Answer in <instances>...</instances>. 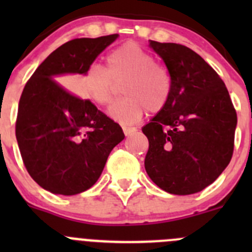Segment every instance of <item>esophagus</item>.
<instances>
[{"mask_svg":"<svg viewBox=\"0 0 252 252\" xmlns=\"http://www.w3.org/2000/svg\"><path fill=\"white\" fill-rule=\"evenodd\" d=\"M123 131L126 134V136H130L135 133L136 128L135 126H123Z\"/></svg>","mask_w":252,"mask_h":252,"instance_id":"obj_1","label":"esophagus"}]
</instances>
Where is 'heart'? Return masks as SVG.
I'll return each mask as SVG.
<instances>
[{"label":"heart","mask_w":252,"mask_h":252,"mask_svg":"<svg viewBox=\"0 0 252 252\" xmlns=\"http://www.w3.org/2000/svg\"><path fill=\"white\" fill-rule=\"evenodd\" d=\"M107 68L89 65L79 78V93L98 106L110 105L122 85L124 98L108 111L121 124L136 123L144 111L157 113L166 107L172 94V79L163 65L134 42L122 45L106 58Z\"/></svg>","instance_id":"b5f03b06"}]
</instances>
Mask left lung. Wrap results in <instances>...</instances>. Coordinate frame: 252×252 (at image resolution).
Returning <instances> with one entry per match:
<instances>
[{"mask_svg":"<svg viewBox=\"0 0 252 252\" xmlns=\"http://www.w3.org/2000/svg\"><path fill=\"white\" fill-rule=\"evenodd\" d=\"M150 46L166 63L172 94L142 128L149 139L145 169L169 194H195L232 159L236 111L224 81L191 48L152 40Z\"/></svg>","mask_w":252,"mask_h":252,"instance_id":"obj_1","label":"left lung"}]
</instances>
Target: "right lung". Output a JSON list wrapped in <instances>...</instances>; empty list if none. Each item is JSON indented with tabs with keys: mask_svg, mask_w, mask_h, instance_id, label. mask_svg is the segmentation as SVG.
<instances>
[{
	"mask_svg": "<svg viewBox=\"0 0 252 252\" xmlns=\"http://www.w3.org/2000/svg\"><path fill=\"white\" fill-rule=\"evenodd\" d=\"M118 34L65 42L37 67L23 89L16 136L30 177L53 194L90 189L112 149L124 139L118 123L61 85L56 78L81 73Z\"/></svg>",
	"mask_w": 252,
	"mask_h": 252,
	"instance_id": "1",
	"label": "right lung"
}]
</instances>
